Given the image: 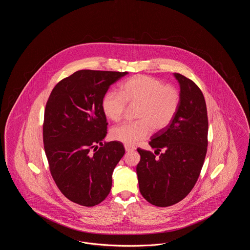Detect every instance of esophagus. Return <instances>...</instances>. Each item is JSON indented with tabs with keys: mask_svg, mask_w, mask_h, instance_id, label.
<instances>
[{
	"mask_svg": "<svg viewBox=\"0 0 250 250\" xmlns=\"http://www.w3.org/2000/svg\"><path fill=\"white\" fill-rule=\"evenodd\" d=\"M125 151H126V152H131V151H134L136 148H135L134 146H131V145H127V144H125Z\"/></svg>",
	"mask_w": 250,
	"mask_h": 250,
	"instance_id": "1",
	"label": "esophagus"
}]
</instances>
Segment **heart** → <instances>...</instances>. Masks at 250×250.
<instances>
[{
    "instance_id": "1",
    "label": "heart",
    "mask_w": 250,
    "mask_h": 250,
    "mask_svg": "<svg viewBox=\"0 0 250 250\" xmlns=\"http://www.w3.org/2000/svg\"><path fill=\"white\" fill-rule=\"evenodd\" d=\"M120 94L105 95L102 107L107 118L114 122L123 119L127 105L136 108V122L124 124L111 129V139L132 145L146 139L153 132L167 128L178 111L181 95L178 89L164 84L154 77L137 75L120 86Z\"/></svg>"
}]
</instances>
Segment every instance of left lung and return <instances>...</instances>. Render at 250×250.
<instances>
[{
    "instance_id": "obj_1",
    "label": "left lung",
    "mask_w": 250,
    "mask_h": 250,
    "mask_svg": "<svg viewBox=\"0 0 250 250\" xmlns=\"http://www.w3.org/2000/svg\"><path fill=\"white\" fill-rule=\"evenodd\" d=\"M174 77L180 84L178 111L169 125L155 133L149 142L159 156L138 148L140 191L147 202L158 207L173 205L189 194L200 176L208 145L203 94L187 77L179 73Z\"/></svg>"
}]
</instances>
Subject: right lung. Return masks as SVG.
Returning <instances> with one entry per match:
<instances>
[{
  "label": "right lung",
  "mask_w": 250,
  "mask_h": 250,
  "mask_svg": "<svg viewBox=\"0 0 250 250\" xmlns=\"http://www.w3.org/2000/svg\"><path fill=\"white\" fill-rule=\"evenodd\" d=\"M126 74L75 72L56 84L46 104L43 143L49 170L60 191L80 205L95 206L107 198L125 155L120 142L102 143L107 125L102 102L109 86Z\"/></svg>",
  "instance_id": "add662e5"
}]
</instances>
